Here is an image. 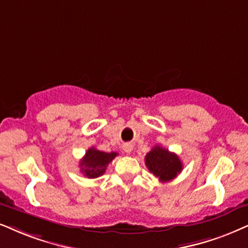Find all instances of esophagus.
<instances>
[{
    "label": "esophagus",
    "instance_id": "esophagus-1",
    "mask_svg": "<svg viewBox=\"0 0 248 248\" xmlns=\"http://www.w3.org/2000/svg\"><path fill=\"white\" fill-rule=\"evenodd\" d=\"M122 149H124V151L126 153H130L131 151H133V145H131L130 143H126V144H124Z\"/></svg>",
    "mask_w": 248,
    "mask_h": 248
}]
</instances>
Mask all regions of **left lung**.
Returning <instances> with one entry per match:
<instances>
[{
	"instance_id": "left-lung-1",
	"label": "left lung",
	"mask_w": 248,
	"mask_h": 248,
	"mask_svg": "<svg viewBox=\"0 0 248 248\" xmlns=\"http://www.w3.org/2000/svg\"><path fill=\"white\" fill-rule=\"evenodd\" d=\"M145 165L160 182L174 180L183 169L178 155L160 145H155L145 155Z\"/></svg>"
}]
</instances>
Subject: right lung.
I'll return each instance as SVG.
<instances>
[{"label":"right lung","mask_w":248,"mask_h":248,"mask_svg":"<svg viewBox=\"0 0 248 248\" xmlns=\"http://www.w3.org/2000/svg\"><path fill=\"white\" fill-rule=\"evenodd\" d=\"M117 152H103L95 147L87 150L86 155L80 161V168L84 176L88 178H96L102 176L105 173L106 167L115 156Z\"/></svg>","instance_id":"1"}]
</instances>
